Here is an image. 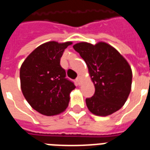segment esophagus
<instances>
[{"instance_id":"esophagus-1","label":"esophagus","mask_w":150,"mask_h":150,"mask_svg":"<svg viewBox=\"0 0 150 150\" xmlns=\"http://www.w3.org/2000/svg\"><path fill=\"white\" fill-rule=\"evenodd\" d=\"M81 76H79L76 79V82L77 83V84L81 85Z\"/></svg>"}]
</instances>
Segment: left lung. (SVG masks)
I'll list each match as a JSON object with an SVG mask.
<instances>
[{"label":"left lung","mask_w":150,"mask_h":150,"mask_svg":"<svg viewBox=\"0 0 150 150\" xmlns=\"http://www.w3.org/2000/svg\"><path fill=\"white\" fill-rule=\"evenodd\" d=\"M73 47L85 61L95 87L94 96L86 99L89 111L98 116L118 111L131 91L132 72L129 63L118 50L104 42L95 45L82 42Z\"/></svg>","instance_id":"left-lung-1"}]
</instances>
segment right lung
Segmentation results:
<instances>
[{"mask_svg": "<svg viewBox=\"0 0 150 150\" xmlns=\"http://www.w3.org/2000/svg\"><path fill=\"white\" fill-rule=\"evenodd\" d=\"M72 42L43 43L33 50L21 64V88L31 107L42 115L52 116L65 111L74 83L66 78L60 58Z\"/></svg>", "mask_w": 150, "mask_h": 150, "instance_id": "add662e5", "label": "right lung"}]
</instances>
